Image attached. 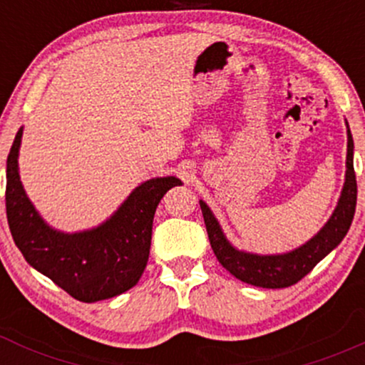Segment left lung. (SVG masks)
<instances>
[{
    "label": "left lung",
    "mask_w": 365,
    "mask_h": 365,
    "mask_svg": "<svg viewBox=\"0 0 365 365\" xmlns=\"http://www.w3.org/2000/svg\"><path fill=\"white\" fill-rule=\"evenodd\" d=\"M349 127V125H346ZM349 144H346V173L340 200L334 212L331 215L317 235H314L307 244L287 254L259 255L237 250L226 240L221 226L217 223L211 209L200 200L204 223L207 237L211 242L212 252L226 271H230L240 282L261 288H287L295 284L314 269L321 259H324L345 238L357 206V180L354 171V139L350 128L346 130Z\"/></svg>",
    "instance_id": "obj_1"
}]
</instances>
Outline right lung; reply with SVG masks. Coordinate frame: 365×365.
<instances>
[{
  "label": "right lung",
  "mask_w": 365,
  "mask_h": 365,
  "mask_svg": "<svg viewBox=\"0 0 365 365\" xmlns=\"http://www.w3.org/2000/svg\"><path fill=\"white\" fill-rule=\"evenodd\" d=\"M20 142L22 128L6 159V217L25 261L81 302H98L130 290L148 264L159 200L182 182L177 177L148 180L98 228L63 233L44 223L25 194L19 175Z\"/></svg>",
  "instance_id": "1"
}]
</instances>
